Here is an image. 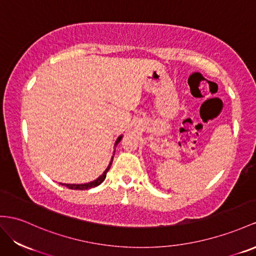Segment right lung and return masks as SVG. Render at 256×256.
<instances>
[{
  "label": "right lung",
  "mask_w": 256,
  "mask_h": 256,
  "mask_svg": "<svg viewBox=\"0 0 256 256\" xmlns=\"http://www.w3.org/2000/svg\"><path fill=\"white\" fill-rule=\"evenodd\" d=\"M121 138H122V136H119V138L116 140V144H114V147H116L118 144L120 142ZM114 152H116V150L114 152ZM114 156H112V158H111V161H110V163H109L108 168H106V171H104L97 180H93V182H86V184H80V185H76V184H62V185L66 186V187L69 188V189H76V190H86V189H90V188H93V187H96V186H98V185H100L102 182L104 180V178H106L107 172L109 171V168H110V166H111V163H112V160H114Z\"/></svg>",
  "instance_id": "1"
}]
</instances>
